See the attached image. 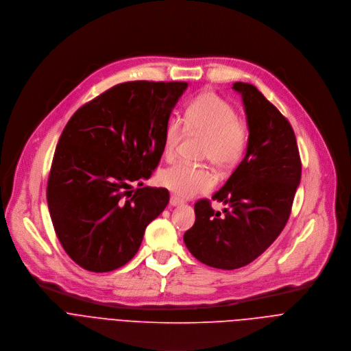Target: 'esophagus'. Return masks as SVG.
I'll use <instances>...</instances> for the list:
<instances>
[{"instance_id": "esophagus-1", "label": "esophagus", "mask_w": 351, "mask_h": 351, "mask_svg": "<svg viewBox=\"0 0 351 351\" xmlns=\"http://www.w3.org/2000/svg\"><path fill=\"white\" fill-rule=\"evenodd\" d=\"M170 204L171 206H180V204H184V200L181 197H178L177 195H171L170 197Z\"/></svg>"}]
</instances>
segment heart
<instances>
[{
    "label": "heart",
    "instance_id": "1",
    "mask_svg": "<svg viewBox=\"0 0 351 351\" xmlns=\"http://www.w3.org/2000/svg\"><path fill=\"white\" fill-rule=\"evenodd\" d=\"M206 138L203 159L220 170L232 169L245 155L249 145V125L238 117L237 109L215 93H202L186 106L184 125L178 119H170L165 127L163 156L171 160L185 135ZM159 181L163 186L182 197H193L215 186V177L206 167L177 163L165 169Z\"/></svg>",
    "mask_w": 351,
    "mask_h": 351
}]
</instances>
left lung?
Segmentation results:
<instances>
[{"label": "left lung", "instance_id": "1", "mask_svg": "<svg viewBox=\"0 0 351 351\" xmlns=\"http://www.w3.org/2000/svg\"><path fill=\"white\" fill-rule=\"evenodd\" d=\"M250 131L246 155L212 199L195 203V224L184 234L200 263L235 269L256 260L287 226L300 184L302 162L291 123L252 84L235 83Z\"/></svg>", "mask_w": 351, "mask_h": 351}]
</instances>
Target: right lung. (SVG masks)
Wrapping results in <instances>:
<instances>
[{"instance_id":"obj_1","label":"right lung","mask_w":351,"mask_h":351,"mask_svg":"<svg viewBox=\"0 0 351 351\" xmlns=\"http://www.w3.org/2000/svg\"><path fill=\"white\" fill-rule=\"evenodd\" d=\"M184 82H127L83 105L63 128L47 185L56 237L76 264L108 272L127 264L169 203L143 186L163 155L165 127ZM131 182L142 186L135 191Z\"/></svg>"}]
</instances>
